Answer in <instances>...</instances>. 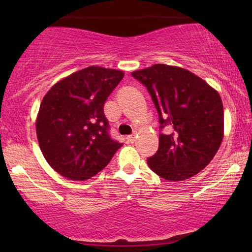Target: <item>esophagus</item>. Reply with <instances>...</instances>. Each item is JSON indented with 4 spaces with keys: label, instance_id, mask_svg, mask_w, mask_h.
<instances>
[{
    "label": "esophagus",
    "instance_id": "obj_1",
    "mask_svg": "<svg viewBox=\"0 0 252 252\" xmlns=\"http://www.w3.org/2000/svg\"><path fill=\"white\" fill-rule=\"evenodd\" d=\"M126 139H127V141H128V142H134V141H135V135H134V134H132V135L127 136Z\"/></svg>",
    "mask_w": 252,
    "mask_h": 252
}]
</instances>
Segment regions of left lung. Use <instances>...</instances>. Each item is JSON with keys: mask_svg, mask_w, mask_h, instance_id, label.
I'll return each instance as SVG.
<instances>
[{"mask_svg": "<svg viewBox=\"0 0 252 252\" xmlns=\"http://www.w3.org/2000/svg\"><path fill=\"white\" fill-rule=\"evenodd\" d=\"M146 86L159 115V147L147 163L165 180L182 181L209 165L223 139L219 93L186 68L166 64L132 72Z\"/></svg>", "mask_w": 252, "mask_h": 252, "instance_id": "left-lung-1", "label": "left lung"}]
</instances>
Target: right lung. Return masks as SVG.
<instances>
[{"label":"right lung","instance_id":"add662e5","mask_svg":"<svg viewBox=\"0 0 252 252\" xmlns=\"http://www.w3.org/2000/svg\"><path fill=\"white\" fill-rule=\"evenodd\" d=\"M124 72L88 66L56 82L42 98L35 128L40 149L62 177L84 181L123 146L109 136L103 106Z\"/></svg>","mask_w":252,"mask_h":252}]
</instances>
